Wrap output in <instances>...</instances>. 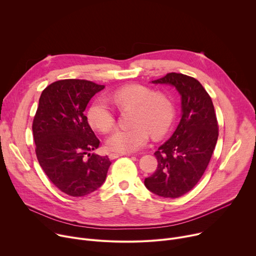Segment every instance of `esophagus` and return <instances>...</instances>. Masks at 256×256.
Listing matches in <instances>:
<instances>
[{
	"label": "esophagus",
	"mask_w": 256,
	"mask_h": 256,
	"mask_svg": "<svg viewBox=\"0 0 256 256\" xmlns=\"http://www.w3.org/2000/svg\"><path fill=\"white\" fill-rule=\"evenodd\" d=\"M126 154H116V152H112V154H108V158H110V160H115V158H119V156H125Z\"/></svg>",
	"instance_id": "34e87169"
}]
</instances>
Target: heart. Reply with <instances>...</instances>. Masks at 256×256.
<instances>
[{"instance_id": "obj_1", "label": "heart", "mask_w": 256, "mask_h": 256, "mask_svg": "<svg viewBox=\"0 0 256 256\" xmlns=\"http://www.w3.org/2000/svg\"><path fill=\"white\" fill-rule=\"evenodd\" d=\"M112 100L119 108H134L131 124L133 127L119 129L106 140V148L119 154L133 152L144 148L148 141L150 133L156 137L164 135L171 127L175 108L172 98L166 92H154L142 84H127L110 94ZM90 125L108 133L115 126V115L108 104L96 100L88 110Z\"/></svg>"}]
</instances>
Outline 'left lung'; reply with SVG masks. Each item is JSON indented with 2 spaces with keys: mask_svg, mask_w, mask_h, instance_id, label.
I'll return each mask as SVG.
<instances>
[{
  "mask_svg": "<svg viewBox=\"0 0 256 256\" xmlns=\"http://www.w3.org/2000/svg\"><path fill=\"white\" fill-rule=\"evenodd\" d=\"M152 82L177 88L182 117L172 137L154 152L158 168L144 185L158 196L177 198L189 192L206 172L218 136V120L212 100L197 79L172 72Z\"/></svg>",
  "mask_w": 256,
  "mask_h": 256,
  "instance_id": "left-lung-1",
  "label": "left lung"
}]
</instances>
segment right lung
I'll return each instance as SVG.
<instances>
[{
    "instance_id": "right-lung-1",
    "label": "right lung",
    "mask_w": 256,
    "mask_h": 256,
    "mask_svg": "<svg viewBox=\"0 0 256 256\" xmlns=\"http://www.w3.org/2000/svg\"><path fill=\"white\" fill-rule=\"evenodd\" d=\"M104 85L84 79H63L42 90L32 122L36 154L50 182L73 197L100 188L110 164L83 112Z\"/></svg>"
}]
</instances>
